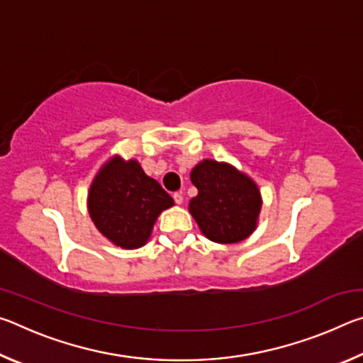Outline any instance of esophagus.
<instances>
[{
  "label": "esophagus",
  "instance_id": "34e87169",
  "mask_svg": "<svg viewBox=\"0 0 363 363\" xmlns=\"http://www.w3.org/2000/svg\"><path fill=\"white\" fill-rule=\"evenodd\" d=\"M173 199H174V201H176L177 205H182L184 196H182V194H181V192H174V194H173Z\"/></svg>",
  "mask_w": 363,
  "mask_h": 363
}]
</instances>
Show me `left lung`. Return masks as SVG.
Segmentation results:
<instances>
[{
    "label": "left lung",
    "instance_id": "obj_1",
    "mask_svg": "<svg viewBox=\"0 0 363 363\" xmlns=\"http://www.w3.org/2000/svg\"><path fill=\"white\" fill-rule=\"evenodd\" d=\"M199 194L189 211L206 238L238 243L256 229L262 199L256 182L230 164L203 160L190 173Z\"/></svg>",
    "mask_w": 363,
    "mask_h": 363
}]
</instances>
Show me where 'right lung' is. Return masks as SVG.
<instances>
[{"label": "right lung", "mask_w": 363, "mask_h": 363, "mask_svg": "<svg viewBox=\"0 0 363 363\" xmlns=\"http://www.w3.org/2000/svg\"><path fill=\"white\" fill-rule=\"evenodd\" d=\"M173 205V199L136 160L125 162L118 155L99 169L88 195L89 216L97 230L126 250L145 245L160 213Z\"/></svg>", "instance_id": "obj_1"}]
</instances>
